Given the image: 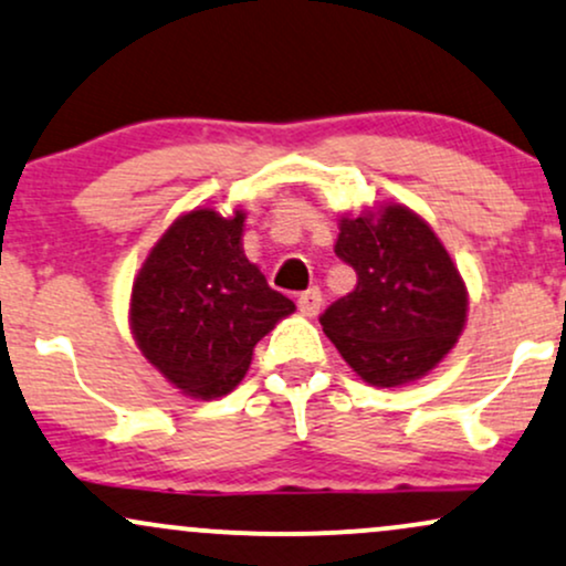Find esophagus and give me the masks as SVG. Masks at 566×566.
Instances as JSON below:
<instances>
[{
    "label": "esophagus",
    "instance_id": "obj_1",
    "mask_svg": "<svg viewBox=\"0 0 566 566\" xmlns=\"http://www.w3.org/2000/svg\"><path fill=\"white\" fill-rule=\"evenodd\" d=\"M296 304H298V312H302V315L315 317L317 312H321V304H323L321 289H307L304 294H298Z\"/></svg>",
    "mask_w": 566,
    "mask_h": 566
}]
</instances>
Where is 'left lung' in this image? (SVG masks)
<instances>
[{
	"mask_svg": "<svg viewBox=\"0 0 566 566\" xmlns=\"http://www.w3.org/2000/svg\"><path fill=\"white\" fill-rule=\"evenodd\" d=\"M336 256L357 272L355 291L321 315L325 336L355 374L397 387L429 374L467 323V289L440 238L405 206L342 219Z\"/></svg>",
	"mask_w": 566,
	"mask_h": 566,
	"instance_id": "8db88e82",
	"label": "left lung"
}]
</instances>
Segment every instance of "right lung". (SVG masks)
<instances>
[{"label":"right lung","instance_id":"obj_1","mask_svg":"<svg viewBox=\"0 0 566 566\" xmlns=\"http://www.w3.org/2000/svg\"><path fill=\"white\" fill-rule=\"evenodd\" d=\"M243 219L211 209L179 217L132 285L137 347L177 389L203 400L228 395L259 338L294 312L243 256Z\"/></svg>","mask_w":566,"mask_h":566}]
</instances>
